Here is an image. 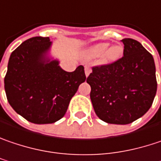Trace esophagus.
Instances as JSON below:
<instances>
[{
  "label": "esophagus",
  "mask_w": 161,
  "mask_h": 161,
  "mask_svg": "<svg viewBox=\"0 0 161 161\" xmlns=\"http://www.w3.org/2000/svg\"><path fill=\"white\" fill-rule=\"evenodd\" d=\"M85 73H86V77L90 75V73H91V68H90L88 65H86V66H85Z\"/></svg>",
  "instance_id": "1"
}]
</instances>
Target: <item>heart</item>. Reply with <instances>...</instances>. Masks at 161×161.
Masks as SVG:
<instances>
[{
    "label": "heart",
    "instance_id": "obj_1",
    "mask_svg": "<svg viewBox=\"0 0 161 161\" xmlns=\"http://www.w3.org/2000/svg\"><path fill=\"white\" fill-rule=\"evenodd\" d=\"M108 43H101L93 46L89 51V54L92 57H100L105 54V57L108 61H115L122 52V48L118 45L110 47Z\"/></svg>",
    "mask_w": 161,
    "mask_h": 161
}]
</instances>
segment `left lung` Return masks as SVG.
<instances>
[{"mask_svg":"<svg viewBox=\"0 0 161 161\" xmlns=\"http://www.w3.org/2000/svg\"><path fill=\"white\" fill-rule=\"evenodd\" d=\"M123 56L92 67L86 82L97 116L109 124L127 125L150 108L157 92L153 56L134 39L125 38Z\"/></svg>","mask_w":161,"mask_h":161,"instance_id":"1","label":"left lung"}]
</instances>
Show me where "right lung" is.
<instances>
[{
	"label": "right lung",
	"instance_id": "1",
	"mask_svg": "<svg viewBox=\"0 0 161 161\" xmlns=\"http://www.w3.org/2000/svg\"><path fill=\"white\" fill-rule=\"evenodd\" d=\"M52 42L36 36L24 41L12 53L4 77V89L16 113L34 124L61 119L70 100L86 77L84 66L66 72L46 54Z\"/></svg>",
	"mask_w": 161,
	"mask_h": 161
}]
</instances>
